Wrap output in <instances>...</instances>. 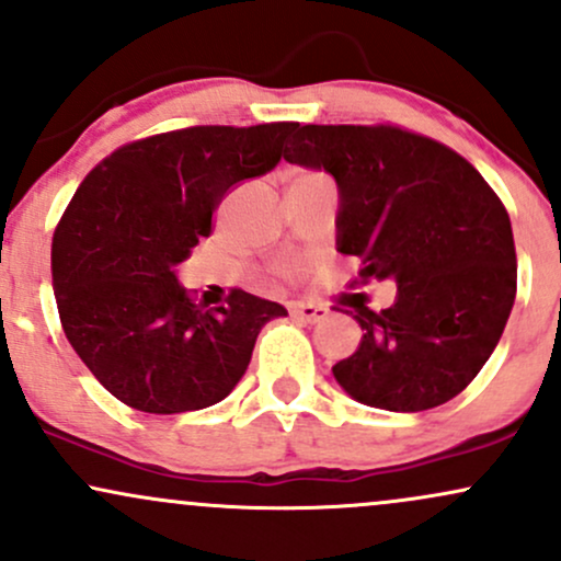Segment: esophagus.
Segmentation results:
<instances>
[{
    "label": "esophagus",
    "mask_w": 561,
    "mask_h": 561,
    "mask_svg": "<svg viewBox=\"0 0 561 561\" xmlns=\"http://www.w3.org/2000/svg\"><path fill=\"white\" fill-rule=\"evenodd\" d=\"M289 313L298 321H302V324H319V321L330 317V308L321 306V302H295Z\"/></svg>",
    "instance_id": "1"
}]
</instances>
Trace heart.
I'll return each mask as SVG.
<instances>
[{"instance_id":"b5f03b06","label":"heart","mask_w":561,"mask_h":561,"mask_svg":"<svg viewBox=\"0 0 561 561\" xmlns=\"http://www.w3.org/2000/svg\"><path fill=\"white\" fill-rule=\"evenodd\" d=\"M298 179H321V173H300ZM298 179H295V182H298ZM279 274L285 276V279H293L295 268H279Z\"/></svg>"}]
</instances>
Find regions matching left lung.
Instances as JSON below:
<instances>
[{
	"label": "left lung",
	"mask_w": 561,
	"mask_h": 561,
	"mask_svg": "<svg viewBox=\"0 0 561 561\" xmlns=\"http://www.w3.org/2000/svg\"><path fill=\"white\" fill-rule=\"evenodd\" d=\"M287 163L332 173L337 250L358 255V285L392 279L396 302H353L364 337L332 375L358 403L427 411L478 377L499 345L517 253L499 195L469 160L398 126H298Z\"/></svg>",
	"instance_id": "1"
}]
</instances>
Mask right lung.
<instances>
[{"label": "right lung", "instance_id": "1", "mask_svg": "<svg viewBox=\"0 0 561 561\" xmlns=\"http://www.w3.org/2000/svg\"><path fill=\"white\" fill-rule=\"evenodd\" d=\"M298 124L190 126L128 141L89 171L53 237V287L68 343L121 403L147 414L229 396L261 327L287 308L244 289L205 308L176 266L210 234L234 184L282 160Z\"/></svg>", "mask_w": 561, "mask_h": 561}]
</instances>
